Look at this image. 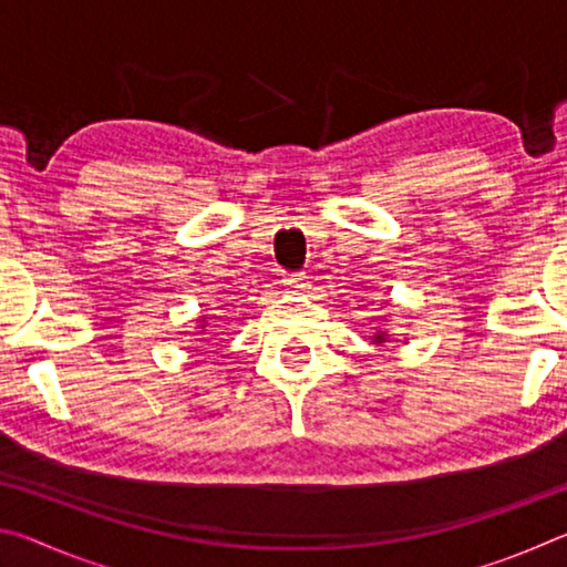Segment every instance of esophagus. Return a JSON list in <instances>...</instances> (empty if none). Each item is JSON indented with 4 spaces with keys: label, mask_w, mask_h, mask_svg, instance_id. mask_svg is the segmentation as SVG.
<instances>
[{
    "label": "esophagus",
    "mask_w": 567,
    "mask_h": 567,
    "mask_svg": "<svg viewBox=\"0 0 567 567\" xmlns=\"http://www.w3.org/2000/svg\"><path fill=\"white\" fill-rule=\"evenodd\" d=\"M282 285L287 287V290H292V292H302L305 287H307V277L302 275V272H295V275H285V280H282Z\"/></svg>",
    "instance_id": "1"
}]
</instances>
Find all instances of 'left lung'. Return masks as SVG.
Instances as JSON below:
<instances>
[{
  "mask_svg": "<svg viewBox=\"0 0 567 567\" xmlns=\"http://www.w3.org/2000/svg\"><path fill=\"white\" fill-rule=\"evenodd\" d=\"M372 342H375V344H382V342H388V332H382V330H378L375 334H372Z\"/></svg>",
  "mask_w": 567,
  "mask_h": 567,
  "instance_id": "8db88e82",
  "label": "left lung"
}]
</instances>
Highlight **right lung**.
Masks as SVG:
<instances>
[{
  "mask_svg": "<svg viewBox=\"0 0 567 567\" xmlns=\"http://www.w3.org/2000/svg\"><path fill=\"white\" fill-rule=\"evenodd\" d=\"M207 322H209V318H207V315H199V318H197V334H203V332H205V328H207Z\"/></svg>",
  "mask_w": 567,
  "mask_h": 567,
  "instance_id": "obj_1",
  "label": "right lung"
}]
</instances>
